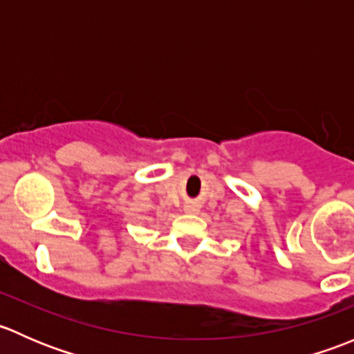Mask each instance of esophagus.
Segmentation results:
<instances>
[{
  "label": "esophagus",
  "mask_w": 354,
  "mask_h": 354,
  "mask_svg": "<svg viewBox=\"0 0 354 354\" xmlns=\"http://www.w3.org/2000/svg\"><path fill=\"white\" fill-rule=\"evenodd\" d=\"M185 210H187L188 214H195V212H197V207H195V205H187V207H185Z\"/></svg>",
  "instance_id": "esophagus-1"
}]
</instances>
